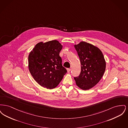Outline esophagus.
I'll list each match as a JSON object with an SVG mask.
<instances>
[{"label":"esophagus","mask_w":128,"mask_h":128,"mask_svg":"<svg viewBox=\"0 0 128 128\" xmlns=\"http://www.w3.org/2000/svg\"><path fill=\"white\" fill-rule=\"evenodd\" d=\"M70 70H70V68H68V69H67V72H70Z\"/></svg>","instance_id":"obj_1"}]
</instances>
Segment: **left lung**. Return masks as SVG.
Wrapping results in <instances>:
<instances>
[{
	"instance_id": "obj_1",
	"label": "left lung",
	"mask_w": 128,
	"mask_h": 128,
	"mask_svg": "<svg viewBox=\"0 0 128 128\" xmlns=\"http://www.w3.org/2000/svg\"><path fill=\"white\" fill-rule=\"evenodd\" d=\"M79 57L81 71L74 77L77 85L84 90L92 88L101 79L106 70V62L102 51L98 47L85 42L74 45Z\"/></svg>"
}]
</instances>
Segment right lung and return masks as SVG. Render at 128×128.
Here are the masks:
<instances>
[{
	"mask_svg": "<svg viewBox=\"0 0 128 128\" xmlns=\"http://www.w3.org/2000/svg\"><path fill=\"white\" fill-rule=\"evenodd\" d=\"M62 48L57 40L37 44L28 56V67L37 82L44 88L52 89L60 83L66 69L62 65L60 52Z\"/></svg>",
	"mask_w": 128,
	"mask_h": 128,
	"instance_id": "add662e5",
	"label": "right lung"
}]
</instances>
